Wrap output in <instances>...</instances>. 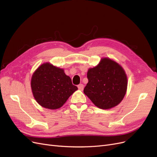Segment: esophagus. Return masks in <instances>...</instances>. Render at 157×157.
Wrapping results in <instances>:
<instances>
[{"label":"esophagus","instance_id":"34e87169","mask_svg":"<svg viewBox=\"0 0 157 157\" xmlns=\"http://www.w3.org/2000/svg\"><path fill=\"white\" fill-rule=\"evenodd\" d=\"M78 88L80 90H82L84 89V85L82 84H80L78 85Z\"/></svg>","mask_w":157,"mask_h":157}]
</instances>
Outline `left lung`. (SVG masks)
<instances>
[{"mask_svg":"<svg viewBox=\"0 0 157 157\" xmlns=\"http://www.w3.org/2000/svg\"><path fill=\"white\" fill-rule=\"evenodd\" d=\"M88 82L84 89L94 104L102 109L117 105L124 98L127 89V77L124 69L115 61L101 59L96 67L87 73Z\"/></svg>","mask_w":157,"mask_h":157,"instance_id":"8db88e82","label":"left lung"}]
</instances>
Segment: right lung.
I'll return each mask as SVG.
<instances>
[{
	"label": "right lung",
	"instance_id": "add662e5",
	"mask_svg": "<svg viewBox=\"0 0 157 157\" xmlns=\"http://www.w3.org/2000/svg\"><path fill=\"white\" fill-rule=\"evenodd\" d=\"M31 85L38 103L49 109L60 108L78 89L63 69L48 63L41 65L35 71Z\"/></svg>",
	"mask_w": 157,
	"mask_h": 157
}]
</instances>
